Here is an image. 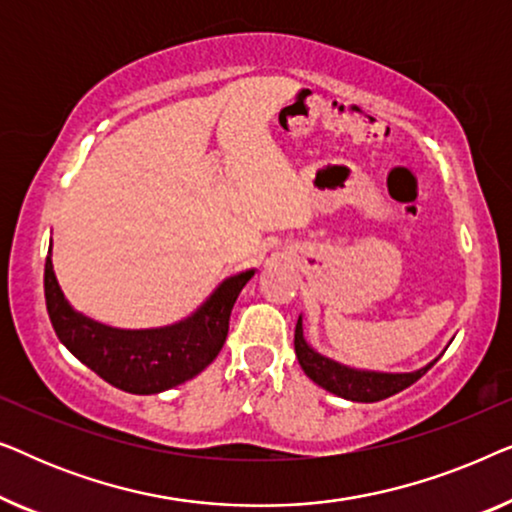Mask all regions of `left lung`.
<instances>
[{
  "label": "left lung",
  "mask_w": 512,
  "mask_h": 512,
  "mask_svg": "<svg viewBox=\"0 0 512 512\" xmlns=\"http://www.w3.org/2000/svg\"><path fill=\"white\" fill-rule=\"evenodd\" d=\"M296 356L300 368L305 370V375L310 377L314 384H319L321 389L331 391V394L347 398V401L356 403H375L382 398H389L398 394V391L408 389L410 384H415L426 370H429L438 359H433L429 366L415 370V373H375V370H359L342 366V363L328 359V356L319 354L317 349L307 345L303 335V317H298L296 324Z\"/></svg>",
  "instance_id": "obj_1"
}]
</instances>
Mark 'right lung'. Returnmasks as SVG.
Wrapping results in <instances>:
<instances>
[{
	"mask_svg": "<svg viewBox=\"0 0 512 512\" xmlns=\"http://www.w3.org/2000/svg\"><path fill=\"white\" fill-rule=\"evenodd\" d=\"M256 270L240 272L216 291L191 317L163 328L125 331L76 312L62 293L53 272L51 249L44 268L46 310L62 345L102 380L128 394H160L202 373L228 335L233 305Z\"/></svg>",
	"mask_w": 512,
	"mask_h": 512,
	"instance_id": "1",
	"label": "right lung"
}]
</instances>
